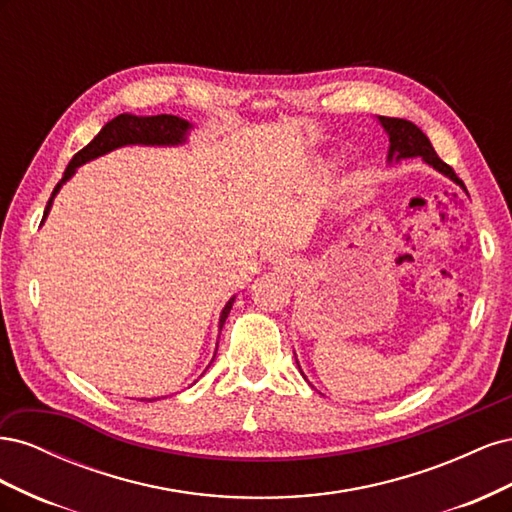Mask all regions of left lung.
<instances>
[{"label": "left lung", "instance_id": "obj_1", "mask_svg": "<svg viewBox=\"0 0 512 512\" xmlns=\"http://www.w3.org/2000/svg\"><path fill=\"white\" fill-rule=\"evenodd\" d=\"M378 123L384 128L386 136H389V156H386V162L393 164V162L408 160V158H421L425 164L436 168L438 173H442L444 177L457 183L459 188L468 194L466 185H463V181L455 175V170L451 166L438 158L436 149L431 147L429 138L423 134L421 128H416L412 121L399 119V117H378ZM297 365H299V361H297Z\"/></svg>", "mask_w": 512, "mask_h": 512}]
</instances>
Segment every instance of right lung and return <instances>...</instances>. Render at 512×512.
Here are the masks:
<instances>
[{
	"mask_svg": "<svg viewBox=\"0 0 512 512\" xmlns=\"http://www.w3.org/2000/svg\"><path fill=\"white\" fill-rule=\"evenodd\" d=\"M192 128L194 126L190 121H185V119L175 117V115H153V117H136V115H130V113L117 115L115 119L106 123V126L98 132V136H94V141H91L87 147H83L70 160L64 177H61V181L55 185L49 203H46L42 224H44L46 215H49V211L53 207V200L59 194L61 185H64L68 179H72V175L76 173V168H79V166L104 156V153H111L119 147H126V145H145V147H177V145H183L185 141H188V134H190ZM232 303H235V297H230L228 303L222 309L220 331H222L224 322L230 314ZM213 359H215V356H213ZM147 401H153V399H147Z\"/></svg>",
	"mask_w": 512,
	"mask_h": 512,
	"instance_id": "right-lung-1",
	"label": "right lung"
}]
</instances>
